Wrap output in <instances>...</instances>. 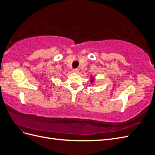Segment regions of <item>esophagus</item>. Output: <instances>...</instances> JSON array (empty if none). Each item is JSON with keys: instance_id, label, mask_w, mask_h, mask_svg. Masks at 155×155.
<instances>
[{"instance_id": "obj_1", "label": "esophagus", "mask_w": 155, "mask_h": 155, "mask_svg": "<svg viewBox=\"0 0 155 155\" xmlns=\"http://www.w3.org/2000/svg\"><path fill=\"white\" fill-rule=\"evenodd\" d=\"M72 71L74 73H78L79 72V69L78 68H74V69L72 70Z\"/></svg>"}]
</instances>
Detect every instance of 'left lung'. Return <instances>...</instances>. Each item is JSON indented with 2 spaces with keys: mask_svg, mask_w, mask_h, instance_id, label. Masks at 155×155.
Segmentation results:
<instances>
[{
  "mask_svg": "<svg viewBox=\"0 0 155 155\" xmlns=\"http://www.w3.org/2000/svg\"><path fill=\"white\" fill-rule=\"evenodd\" d=\"M94 78H92V79L91 80V83H93V82H94Z\"/></svg>",
  "mask_w": 155,
  "mask_h": 155,
  "instance_id": "8db88e82",
  "label": "left lung"
}]
</instances>
